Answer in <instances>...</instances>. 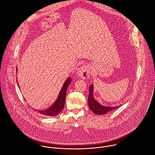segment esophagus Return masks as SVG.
<instances>
[{
  "label": "esophagus",
  "mask_w": 155,
  "mask_h": 155,
  "mask_svg": "<svg viewBox=\"0 0 155 155\" xmlns=\"http://www.w3.org/2000/svg\"><path fill=\"white\" fill-rule=\"evenodd\" d=\"M77 75L83 79H87L91 75V70L89 65H83L78 69Z\"/></svg>",
  "instance_id": "obj_1"
}]
</instances>
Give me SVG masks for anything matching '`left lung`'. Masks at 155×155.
I'll return each instance as SVG.
<instances>
[{"instance_id": "obj_1", "label": "left lung", "mask_w": 155, "mask_h": 155, "mask_svg": "<svg viewBox=\"0 0 155 155\" xmlns=\"http://www.w3.org/2000/svg\"><path fill=\"white\" fill-rule=\"evenodd\" d=\"M93 91H94V86L91 84L89 86V95L88 98V105L89 109L96 115H104L108 112H110L121 106H116V107H111V106H104L100 104L98 102H97L93 95Z\"/></svg>"}]
</instances>
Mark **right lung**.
<instances>
[{
	"instance_id": "right-lung-1",
	"label": "right lung",
	"mask_w": 155,
	"mask_h": 155,
	"mask_svg": "<svg viewBox=\"0 0 155 155\" xmlns=\"http://www.w3.org/2000/svg\"><path fill=\"white\" fill-rule=\"evenodd\" d=\"M16 71H17V68L16 69ZM71 83V78L68 77L65 81L64 83L63 84L56 101L49 108L46 109V110H35L38 111L41 115H44L48 117H55L60 112H61V111L64 108L67 89Z\"/></svg>"
}]
</instances>
